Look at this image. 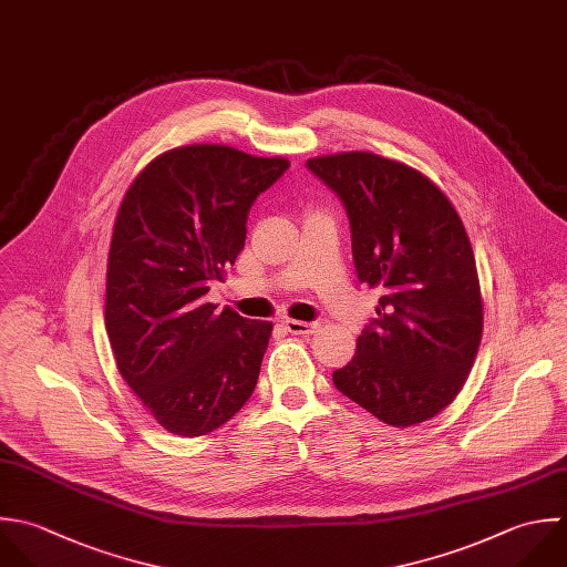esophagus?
<instances>
[{
	"instance_id": "34e87169",
	"label": "esophagus",
	"mask_w": 567,
	"mask_h": 567,
	"mask_svg": "<svg viewBox=\"0 0 567 567\" xmlns=\"http://www.w3.org/2000/svg\"><path fill=\"white\" fill-rule=\"evenodd\" d=\"M285 329L293 336H309V333H316L320 329L318 322H305V320H291L287 318L285 320Z\"/></svg>"
}]
</instances>
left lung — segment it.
Returning <instances> with one entry per match:
<instances>
[{"mask_svg":"<svg viewBox=\"0 0 567 567\" xmlns=\"http://www.w3.org/2000/svg\"><path fill=\"white\" fill-rule=\"evenodd\" d=\"M307 165L347 207L358 280L384 289L333 384L389 426L422 424L457 398L484 333L466 227L449 196L406 163L340 152Z\"/></svg>","mask_w":567,"mask_h":567,"instance_id":"obj_1","label":"left lung"}]
</instances>
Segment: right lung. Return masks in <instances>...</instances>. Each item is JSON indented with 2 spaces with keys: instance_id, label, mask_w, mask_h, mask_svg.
I'll return each mask as SVG.
<instances>
[{
  "instance_id": "1",
  "label": "right lung",
  "mask_w": 567,
  "mask_h": 567,
  "mask_svg": "<svg viewBox=\"0 0 567 567\" xmlns=\"http://www.w3.org/2000/svg\"><path fill=\"white\" fill-rule=\"evenodd\" d=\"M289 167L198 143L158 154L127 187L112 229L105 331L125 384L167 433L200 437L251 398L271 322L205 300L245 247L256 196Z\"/></svg>"
}]
</instances>
